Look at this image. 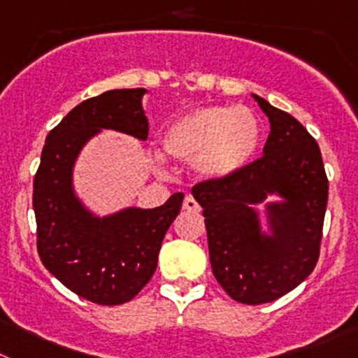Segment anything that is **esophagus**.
<instances>
[{
	"mask_svg": "<svg viewBox=\"0 0 358 358\" xmlns=\"http://www.w3.org/2000/svg\"><path fill=\"white\" fill-rule=\"evenodd\" d=\"M182 209H185V210H200V206L192 195H188L185 199V202H182Z\"/></svg>",
	"mask_w": 358,
	"mask_h": 358,
	"instance_id": "1",
	"label": "esophagus"
}]
</instances>
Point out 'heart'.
<instances>
[{"label": "heart", "instance_id": "obj_1", "mask_svg": "<svg viewBox=\"0 0 358 358\" xmlns=\"http://www.w3.org/2000/svg\"><path fill=\"white\" fill-rule=\"evenodd\" d=\"M262 126L248 107L209 105L170 122L162 135L166 155L193 162L202 176L221 179L239 172L257 155Z\"/></svg>", "mask_w": 358, "mask_h": 358}]
</instances>
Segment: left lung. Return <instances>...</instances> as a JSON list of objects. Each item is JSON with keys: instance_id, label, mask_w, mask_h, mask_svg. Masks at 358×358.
<instances>
[{"instance_id": "8db88e82", "label": "left lung", "mask_w": 358, "mask_h": 358, "mask_svg": "<svg viewBox=\"0 0 358 358\" xmlns=\"http://www.w3.org/2000/svg\"><path fill=\"white\" fill-rule=\"evenodd\" d=\"M271 122L264 156L239 172L192 188L206 217L214 278L234 301L265 304L294 290L320 257L329 179L315 138L288 112L253 94ZM268 192L285 202L269 206L273 236L259 232L250 209Z\"/></svg>"}]
</instances>
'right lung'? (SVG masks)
<instances>
[{
  "label": "right lung",
  "mask_w": 358,
  "mask_h": 358,
  "mask_svg": "<svg viewBox=\"0 0 358 358\" xmlns=\"http://www.w3.org/2000/svg\"><path fill=\"white\" fill-rule=\"evenodd\" d=\"M144 94L142 87L107 91L68 112L47 135L33 181L40 260L68 290L94 304H124L149 283L163 237L185 199L173 193L156 209H126L98 220L73 195L71 166L98 130L148 138Z\"/></svg>",
  "instance_id": "right-lung-1"
}]
</instances>
